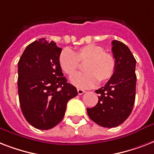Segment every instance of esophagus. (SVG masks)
Masks as SVG:
<instances>
[{
  "label": "esophagus",
  "instance_id": "34e87169",
  "mask_svg": "<svg viewBox=\"0 0 154 154\" xmlns=\"http://www.w3.org/2000/svg\"><path fill=\"white\" fill-rule=\"evenodd\" d=\"M77 93H78V94H79V95H82V94H83L84 93H85V91L84 89H77Z\"/></svg>",
  "mask_w": 154,
  "mask_h": 154
}]
</instances>
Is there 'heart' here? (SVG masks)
Returning a JSON list of instances; mask_svg holds the SVG:
<instances>
[{"label":"heart","mask_w":154,"mask_h":154,"mask_svg":"<svg viewBox=\"0 0 154 154\" xmlns=\"http://www.w3.org/2000/svg\"><path fill=\"white\" fill-rule=\"evenodd\" d=\"M58 62L61 69L72 76L79 68V63H85L86 73L70 77V82L80 89L91 88L98 82L102 84L112 77L116 69V61L110 53L105 52L100 45L90 44L77 49L73 53L69 49L60 52Z\"/></svg>","instance_id":"1"}]
</instances>
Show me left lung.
<instances>
[{"mask_svg": "<svg viewBox=\"0 0 154 154\" xmlns=\"http://www.w3.org/2000/svg\"><path fill=\"white\" fill-rule=\"evenodd\" d=\"M112 45L115 72L105 86L95 91L99 94L97 104L87 109L89 118L105 128L118 126L129 117L136 94V60L122 42L113 40Z\"/></svg>", "mask_w": 154, "mask_h": 154, "instance_id": "1", "label": "left lung"}]
</instances>
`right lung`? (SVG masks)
I'll list each match as a JSON object with an SVG mask.
<instances>
[{
	"label": "right lung",
	"instance_id": "right-lung-1",
	"mask_svg": "<svg viewBox=\"0 0 154 154\" xmlns=\"http://www.w3.org/2000/svg\"><path fill=\"white\" fill-rule=\"evenodd\" d=\"M61 49L45 38L29 45L18 61V95L24 117L36 129L56 126L65 116L67 102L77 95L63 77L58 62Z\"/></svg>",
	"mask_w": 154,
	"mask_h": 154
}]
</instances>
